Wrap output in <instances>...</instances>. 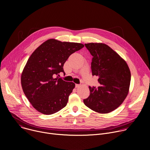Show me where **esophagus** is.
<instances>
[{"mask_svg":"<svg viewBox=\"0 0 150 150\" xmlns=\"http://www.w3.org/2000/svg\"><path fill=\"white\" fill-rule=\"evenodd\" d=\"M80 87V85L79 84H75V87L76 88H78Z\"/></svg>","mask_w":150,"mask_h":150,"instance_id":"esophagus-1","label":"esophagus"}]
</instances>
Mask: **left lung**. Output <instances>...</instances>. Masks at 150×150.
<instances>
[{
    "label": "left lung",
    "mask_w": 150,
    "mask_h": 150,
    "mask_svg": "<svg viewBox=\"0 0 150 150\" xmlns=\"http://www.w3.org/2000/svg\"><path fill=\"white\" fill-rule=\"evenodd\" d=\"M93 56L92 75L98 78L97 87H91L85 105L99 113L116 109L129 93L131 72L126 61L115 51L101 42L85 44Z\"/></svg>",
    "instance_id": "left-lung-1"
}]
</instances>
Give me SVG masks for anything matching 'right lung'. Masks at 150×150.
<instances>
[{
  "label": "right lung",
  "instance_id": "1",
  "mask_svg": "<svg viewBox=\"0 0 150 150\" xmlns=\"http://www.w3.org/2000/svg\"><path fill=\"white\" fill-rule=\"evenodd\" d=\"M84 45L49 39L29 57L21 74L23 90L33 108L44 115H52L67 105L75 87L72 82L59 78L69 56Z\"/></svg>",
  "mask_w": 150,
  "mask_h": 150
}]
</instances>
